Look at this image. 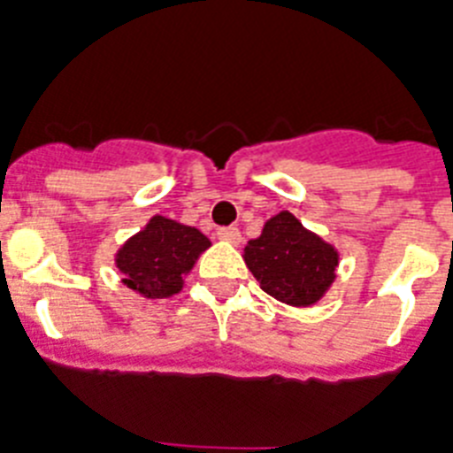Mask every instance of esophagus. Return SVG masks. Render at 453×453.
<instances>
[{
	"instance_id": "34e87169",
	"label": "esophagus",
	"mask_w": 453,
	"mask_h": 453,
	"mask_svg": "<svg viewBox=\"0 0 453 453\" xmlns=\"http://www.w3.org/2000/svg\"><path fill=\"white\" fill-rule=\"evenodd\" d=\"M216 237L223 239V242H230V244H239L242 233H239V227L226 226V227H219V230H216Z\"/></svg>"
}]
</instances>
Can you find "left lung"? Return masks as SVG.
Returning a JSON list of instances; mask_svg holds the SVG:
<instances>
[{
  "label": "left lung",
  "instance_id": "obj_1",
  "mask_svg": "<svg viewBox=\"0 0 453 453\" xmlns=\"http://www.w3.org/2000/svg\"><path fill=\"white\" fill-rule=\"evenodd\" d=\"M244 257L262 290L292 306L318 302L338 265L336 250L303 230L290 211L269 219L260 237L246 244Z\"/></svg>",
  "mask_w": 453,
  "mask_h": 453
}]
</instances>
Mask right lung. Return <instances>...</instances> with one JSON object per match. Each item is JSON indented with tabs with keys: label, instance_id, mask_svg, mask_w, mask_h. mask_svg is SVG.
I'll list each match as a JSON object with an SVG mask.
<instances>
[{
	"label": "right lung",
	"instance_id": "add662e5",
	"mask_svg": "<svg viewBox=\"0 0 453 453\" xmlns=\"http://www.w3.org/2000/svg\"><path fill=\"white\" fill-rule=\"evenodd\" d=\"M209 246L200 230L154 216L142 233L131 237L117 253V269L131 290L163 299L181 290V276Z\"/></svg>",
	"mask_w": 453,
	"mask_h": 453
}]
</instances>
